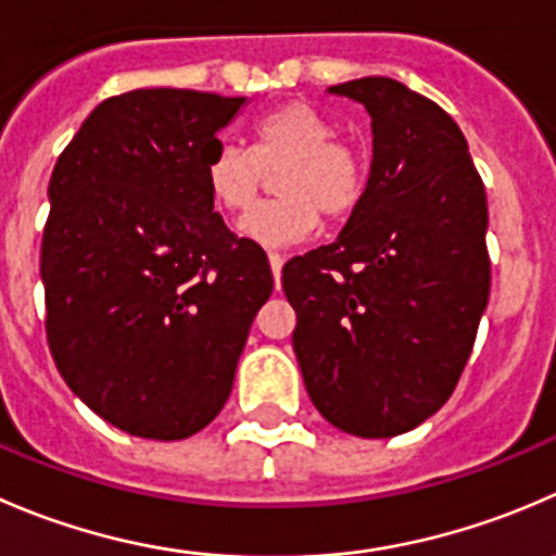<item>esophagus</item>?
<instances>
[{"mask_svg": "<svg viewBox=\"0 0 556 556\" xmlns=\"http://www.w3.org/2000/svg\"><path fill=\"white\" fill-rule=\"evenodd\" d=\"M282 263H285V257L279 255V252H268V266H271V274H274V282H277V290H279V285H282Z\"/></svg>", "mask_w": 556, "mask_h": 556, "instance_id": "1", "label": "esophagus"}]
</instances>
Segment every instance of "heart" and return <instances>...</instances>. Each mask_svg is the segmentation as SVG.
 I'll use <instances>...</instances> for the list:
<instances>
[{"label":"heart","instance_id":"b5f03b06","mask_svg":"<svg viewBox=\"0 0 556 556\" xmlns=\"http://www.w3.org/2000/svg\"><path fill=\"white\" fill-rule=\"evenodd\" d=\"M266 173L278 175L280 198L252 210L239 225L241 236L263 247L306 239L320 225V214L333 223L348 219L369 185L364 152L337 138L331 118L304 100L261 113L250 127V149L217 141L203 163L208 195L230 214L251 208Z\"/></svg>","mask_w":556,"mask_h":556}]
</instances>
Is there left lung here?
<instances>
[{
	"instance_id": "left-lung-1",
	"label": "left lung",
	"mask_w": 556,
	"mask_h": 556,
	"mask_svg": "<svg viewBox=\"0 0 556 556\" xmlns=\"http://www.w3.org/2000/svg\"><path fill=\"white\" fill-rule=\"evenodd\" d=\"M371 116L364 203L282 290L306 393L355 438H393L454 393L489 301L486 190L459 124L393 78L331 86Z\"/></svg>"
}]
</instances>
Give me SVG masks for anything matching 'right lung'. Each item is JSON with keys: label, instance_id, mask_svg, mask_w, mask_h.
Instances as JSON below:
<instances>
[{"label": "right lung", "instance_id": "obj_1", "mask_svg": "<svg viewBox=\"0 0 556 556\" xmlns=\"http://www.w3.org/2000/svg\"><path fill=\"white\" fill-rule=\"evenodd\" d=\"M244 97L135 89L86 116L53 165L40 277L59 375L122 432L185 440L217 418L274 288L225 228L203 163Z\"/></svg>", "mask_w": 556, "mask_h": 556}]
</instances>
